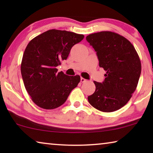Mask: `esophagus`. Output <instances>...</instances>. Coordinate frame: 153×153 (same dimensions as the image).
<instances>
[{
	"mask_svg": "<svg viewBox=\"0 0 153 153\" xmlns=\"http://www.w3.org/2000/svg\"><path fill=\"white\" fill-rule=\"evenodd\" d=\"M80 81H81L82 83H84V82H86L87 80L86 79L83 78V77H81V78H80Z\"/></svg>",
	"mask_w": 153,
	"mask_h": 153,
	"instance_id": "34e87169",
	"label": "esophagus"
}]
</instances>
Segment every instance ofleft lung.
Masks as SVG:
<instances>
[{"label":"left lung","mask_w":153,"mask_h":153,"mask_svg":"<svg viewBox=\"0 0 153 153\" xmlns=\"http://www.w3.org/2000/svg\"><path fill=\"white\" fill-rule=\"evenodd\" d=\"M94 51L100 67L107 71L103 82L94 81L96 90L88 97L93 107L113 112L126 105L138 85L141 62L129 41L117 33L100 32L86 36Z\"/></svg>","instance_id":"8db88e82"}]
</instances>
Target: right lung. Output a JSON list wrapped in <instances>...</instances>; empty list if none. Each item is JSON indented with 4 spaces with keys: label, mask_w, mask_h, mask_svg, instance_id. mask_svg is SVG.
<instances>
[{
    "label": "right lung",
    "mask_w": 153,
    "mask_h": 153,
    "mask_svg": "<svg viewBox=\"0 0 153 153\" xmlns=\"http://www.w3.org/2000/svg\"><path fill=\"white\" fill-rule=\"evenodd\" d=\"M84 36L65 30H50L27 45L21 72L25 89L33 102L45 109L60 107L80 82L78 75L69 76L56 67L66 60L72 46Z\"/></svg>",
    "instance_id": "add662e5"
}]
</instances>
